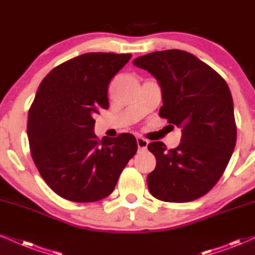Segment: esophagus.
<instances>
[{
	"mask_svg": "<svg viewBox=\"0 0 255 255\" xmlns=\"http://www.w3.org/2000/svg\"><path fill=\"white\" fill-rule=\"evenodd\" d=\"M136 143L139 149H146L147 146H148V140H146L145 137H137Z\"/></svg>",
	"mask_w": 255,
	"mask_h": 255,
	"instance_id": "esophagus-1",
	"label": "esophagus"
}]
</instances>
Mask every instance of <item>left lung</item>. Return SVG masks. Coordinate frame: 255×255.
<instances>
[{
  "mask_svg": "<svg viewBox=\"0 0 255 255\" xmlns=\"http://www.w3.org/2000/svg\"><path fill=\"white\" fill-rule=\"evenodd\" d=\"M161 88L159 116L182 128L178 147L148 145L157 159L147 176L152 196L185 203L210 191L225 172L236 143L231 90L225 79L194 54L180 50L152 52L133 60Z\"/></svg>",
  "mask_w": 255,
  "mask_h": 255,
  "instance_id": "left-lung-1",
  "label": "left lung"
}]
</instances>
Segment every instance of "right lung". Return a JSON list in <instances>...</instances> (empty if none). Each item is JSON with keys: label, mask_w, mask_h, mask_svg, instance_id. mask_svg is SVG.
Here are the masks:
<instances>
[{"label": "right lung", "mask_w": 255, "mask_h": 255, "mask_svg": "<svg viewBox=\"0 0 255 255\" xmlns=\"http://www.w3.org/2000/svg\"><path fill=\"white\" fill-rule=\"evenodd\" d=\"M131 54L85 53L42 79L28 112L27 135L40 176L60 197L78 203L106 198L137 151L134 135L100 140L94 115L108 109V85Z\"/></svg>", "instance_id": "add662e5"}]
</instances>
